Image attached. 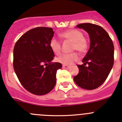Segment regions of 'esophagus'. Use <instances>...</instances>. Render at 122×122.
<instances>
[{"label": "esophagus", "mask_w": 122, "mask_h": 122, "mask_svg": "<svg viewBox=\"0 0 122 122\" xmlns=\"http://www.w3.org/2000/svg\"><path fill=\"white\" fill-rule=\"evenodd\" d=\"M62 67L64 69H69L70 68V66H68V65H63L62 66Z\"/></svg>", "instance_id": "obj_1"}]
</instances>
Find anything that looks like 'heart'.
<instances>
[{
  "label": "heart",
  "instance_id": "heart-1",
  "mask_svg": "<svg viewBox=\"0 0 122 122\" xmlns=\"http://www.w3.org/2000/svg\"><path fill=\"white\" fill-rule=\"evenodd\" d=\"M61 38L66 40L72 42L71 51H77L80 53H84L88 48V41L84 37V34L78 29H73L66 30L60 34ZM50 47L52 52L56 55H60L61 52V43L57 39L52 38L49 43ZM79 59V55L76 52L66 53L60 56L56 61L64 65H70Z\"/></svg>",
  "mask_w": 122,
  "mask_h": 122
}]
</instances>
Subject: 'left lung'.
<instances>
[{
    "instance_id": "obj_1",
    "label": "left lung",
    "mask_w": 122,
    "mask_h": 122,
    "mask_svg": "<svg viewBox=\"0 0 122 122\" xmlns=\"http://www.w3.org/2000/svg\"><path fill=\"white\" fill-rule=\"evenodd\" d=\"M76 27L88 32L90 46L82 60L84 64L77 65L79 73L74 76V81L82 88L96 89L105 81L113 66V43L107 31L99 25L85 23Z\"/></svg>"
}]
</instances>
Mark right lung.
Returning <instances> with one entry per match:
<instances>
[{
    "mask_svg": "<svg viewBox=\"0 0 122 122\" xmlns=\"http://www.w3.org/2000/svg\"><path fill=\"white\" fill-rule=\"evenodd\" d=\"M52 28L37 27L28 30L14 47L13 67L23 87L35 95L49 93L56 84V74L62 67L53 62L54 53L49 46Z\"/></svg>",
    "mask_w": 122,
    "mask_h": 122,
    "instance_id": "obj_1",
    "label": "right lung"
}]
</instances>
